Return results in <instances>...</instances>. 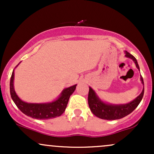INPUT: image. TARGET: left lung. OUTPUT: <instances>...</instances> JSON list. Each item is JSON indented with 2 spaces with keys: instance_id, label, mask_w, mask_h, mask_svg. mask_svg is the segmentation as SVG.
<instances>
[{
  "instance_id": "8db88e82",
  "label": "left lung",
  "mask_w": 154,
  "mask_h": 154,
  "mask_svg": "<svg viewBox=\"0 0 154 154\" xmlns=\"http://www.w3.org/2000/svg\"><path fill=\"white\" fill-rule=\"evenodd\" d=\"M125 56L132 59L135 63L137 68L140 70L138 63L137 60L132 54L125 51ZM141 82L144 85L143 79L142 76H140ZM144 94V88L143 89L142 93L140 94L135 100H132L130 103L126 104H119V105H114V104L106 103L102 101L96 95L95 92L91 87H89V93H88V105H89L91 111L95 116L100 119L106 120H115L119 119L125 116H128L130 113H132L137 108L139 103H140Z\"/></svg>"
}]
</instances>
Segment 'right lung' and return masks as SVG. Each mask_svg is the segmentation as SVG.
Wrapping results in <instances>:
<instances>
[{"mask_svg":"<svg viewBox=\"0 0 154 154\" xmlns=\"http://www.w3.org/2000/svg\"><path fill=\"white\" fill-rule=\"evenodd\" d=\"M14 69L12 72L10 80V93L12 100L19 110L25 115L37 119H48L61 116L64 112L70 95L75 91L77 86V85H75L69 88H65L59 98L51 103H30L23 101L17 95L14 88Z\"/></svg>","mask_w":154,"mask_h":154,"instance_id":"1","label":"right lung"}]
</instances>
